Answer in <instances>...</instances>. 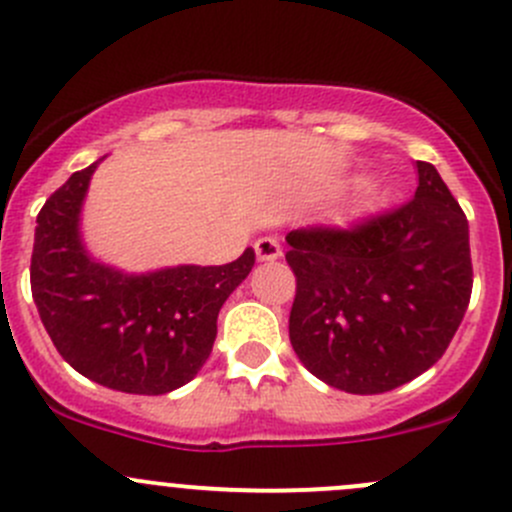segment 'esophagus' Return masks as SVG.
Returning <instances> with one entry per match:
<instances>
[{
  "instance_id": "1",
  "label": "esophagus",
  "mask_w": 512,
  "mask_h": 512,
  "mask_svg": "<svg viewBox=\"0 0 512 512\" xmlns=\"http://www.w3.org/2000/svg\"><path fill=\"white\" fill-rule=\"evenodd\" d=\"M255 252L260 262H275L282 257V245L277 237H260V240L255 242Z\"/></svg>"
}]
</instances>
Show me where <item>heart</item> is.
<instances>
[{"label": "heart", "instance_id": "heart-1", "mask_svg": "<svg viewBox=\"0 0 512 512\" xmlns=\"http://www.w3.org/2000/svg\"><path fill=\"white\" fill-rule=\"evenodd\" d=\"M359 200H361V203H374V200H376V188H374V185H361V188H359Z\"/></svg>", "mask_w": 512, "mask_h": 512}]
</instances>
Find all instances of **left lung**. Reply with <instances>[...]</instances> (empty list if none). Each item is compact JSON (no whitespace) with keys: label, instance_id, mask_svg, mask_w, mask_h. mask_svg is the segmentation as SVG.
Instances as JSON below:
<instances>
[{"label":"left lung","instance_id":"left-lung-1","mask_svg":"<svg viewBox=\"0 0 512 512\" xmlns=\"http://www.w3.org/2000/svg\"><path fill=\"white\" fill-rule=\"evenodd\" d=\"M416 168L414 198L399 208L287 235L297 277L289 342L334 389L384 394L416 379L441 359L471 302L466 213L431 163Z\"/></svg>","mask_w":512,"mask_h":512}]
</instances>
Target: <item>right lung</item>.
<instances>
[{
  "label": "right lung",
  "instance_id": "1",
  "mask_svg": "<svg viewBox=\"0 0 512 512\" xmlns=\"http://www.w3.org/2000/svg\"><path fill=\"white\" fill-rule=\"evenodd\" d=\"M98 160L36 215L32 297L56 352L108 389L158 396L188 384L213 352L218 312L250 275L255 250L218 267L126 275L81 245L79 213Z\"/></svg>",
  "mask_w": 512,
  "mask_h": 512
}]
</instances>
